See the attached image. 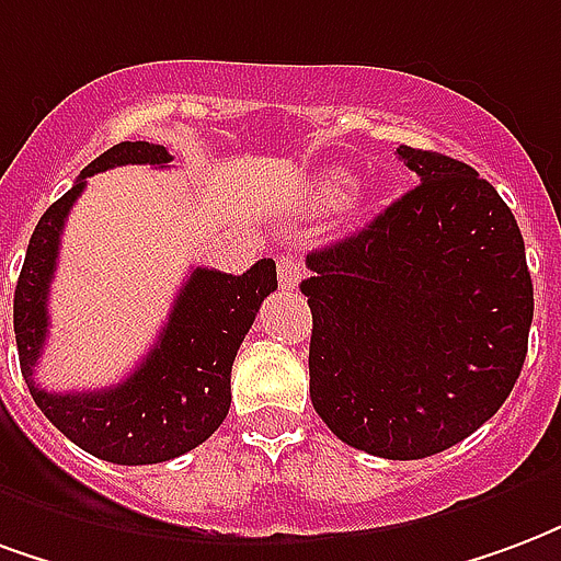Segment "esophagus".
Wrapping results in <instances>:
<instances>
[{
    "label": "esophagus",
    "instance_id": "esophagus-1",
    "mask_svg": "<svg viewBox=\"0 0 561 561\" xmlns=\"http://www.w3.org/2000/svg\"><path fill=\"white\" fill-rule=\"evenodd\" d=\"M276 270H279V285L285 288V291H294V288L300 285L302 276H306V267H302V261L288 259V255H282V259L276 261Z\"/></svg>",
    "mask_w": 561,
    "mask_h": 561
}]
</instances>
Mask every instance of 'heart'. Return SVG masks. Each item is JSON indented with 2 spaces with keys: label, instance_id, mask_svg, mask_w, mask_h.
<instances>
[{
  "label": "heart",
  "instance_id": "b5f03b06",
  "mask_svg": "<svg viewBox=\"0 0 561 561\" xmlns=\"http://www.w3.org/2000/svg\"><path fill=\"white\" fill-rule=\"evenodd\" d=\"M351 175H344L342 169H330L327 175H321L314 181L312 186V196L314 202H321V205H335V202H342L347 193H351Z\"/></svg>",
  "mask_w": 561,
  "mask_h": 561
}]
</instances>
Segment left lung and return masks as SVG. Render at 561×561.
Returning <instances> with one entry per match:
<instances>
[{
  "mask_svg": "<svg viewBox=\"0 0 561 561\" xmlns=\"http://www.w3.org/2000/svg\"><path fill=\"white\" fill-rule=\"evenodd\" d=\"M419 184L306 259L309 392L335 437L389 460L449 449L520 377L533 279L517 219L472 165L401 145Z\"/></svg>",
  "mask_w": 561,
  "mask_h": 561,
  "instance_id": "1",
  "label": "left lung"
}]
</instances>
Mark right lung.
<instances>
[{"label":"right lung","mask_w":561,"mask_h":561,"mask_svg":"<svg viewBox=\"0 0 561 561\" xmlns=\"http://www.w3.org/2000/svg\"><path fill=\"white\" fill-rule=\"evenodd\" d=\"M172 163L163 145L118 142L91 160L77 184L47 207L28 240L14 291L20 371L41 413L80 449L110 463H163L196 449L231 408V363L267 294L276 291V261L261 259L243 273L196 267L178 294L163 333L127 380L94 392H47L35 365L47 344L49 282L56 276L61 228L85 190V178L115 165Z\"/></svg>","instance_id":"right-lung-1"}]
</instances>
